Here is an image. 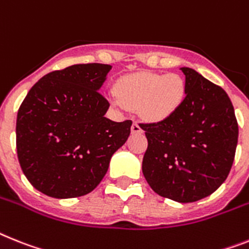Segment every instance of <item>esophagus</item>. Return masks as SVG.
I'll return each mask as SVG.
<instances>
[{"instance_id":"obj_1","label":"esophagus","mask_w":249,"mask_h":249,"mask_svg":"<svg viewBox=\"0 0 249 249\" xmlns=\"http://www.w3.org/2000/svg\"><path fill=\"white\" fill-rule=\"evenodd\" d=\"M131 131H133V133H142V131H143V129H142V126L138 124L137 121H134V123H133V125H131Z\"/></svg>"}]
</instances>
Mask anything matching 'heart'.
Here are the masks:
<instances>
[{"mask_svg":"<svg viewBox=\"0 0 249 249\" xmlns=\"http://www.w3.org/2000/svg\"><path fill=\"white\" fill-rule=\"evenodd\" d=\"M116 93L111 97L115 105L138 108L144 119L160 121L178 110L186 82L177 73H135L119 81Z\"/></svg>","mask_w":249,"mask_h":249,"instance_id":"obj_1","label":"heart"}]
</instances>
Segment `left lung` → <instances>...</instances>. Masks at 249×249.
<instances>
[{
    "instance_id": "left-lung-1",
    "label": "left lung",
    "mask_w": 249,
    "mask_h": 249,
    "mask_svg": "<svg viewBox=\"0 0 249 249\" xmlns=\"http://www.w3.org/2000/svg\"><path fill=\"white\" fill-rule=\"evenodd\" d=\"M186 96L175 114L139 124L148 148L143 175L156 194L177 202L212 195L231 172L238 143V123L220 86L183 67Z\"/></svg>"
}]
</instances>
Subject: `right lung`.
I'll return each mask as SVG.
<instances>
[{
    "instance_id": "obj_1",
    "label": "right lung",
    "mask_w": 249,
    "mask_h": 249,
    "mask_svg": "<svg viewBox=\"0 0 249 249\" xmlns=\"http://www.w3.org/2000/svg\"><path fill=\"white\" fill-rule=\"evenodd\" d=\"M110 70L87 63L53 71L20 105L18 162L29 182L45 195L70 199L92 191L128 139L133 121L105 118L110 104L99 89Z\"/></svg>"
}]
</instances>
